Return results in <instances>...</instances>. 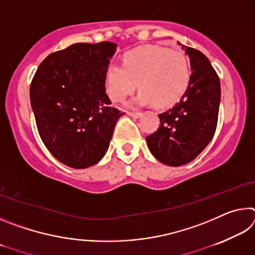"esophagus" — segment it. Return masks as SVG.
Instances as JSON below:
<instances>
[{
    "label": "esophagus",
    "instance_id": "esophagus-1",
    "mask_svg": "<svg viewBox=\"0 0 255 255\" xmlns=\"http://www.w3.org/2000/svg\"><path fill=\"white\" fill-rule=\"evenodd\" d=\"M128 116H130L132 118H139L141 116V112H133V111H128L127 112Z\"/></svg>",
    "mask_w": 255,
    "mask_h": 255
}]
</instances>
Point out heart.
<instances>
[{
	"label": "heart",
	"mask_w": 255,
	"mask_h": 255,
	"mask_svg": "<svg viewBox=\"0 0 255 255\" xmlns=\"http://www.w3.org/2000/svg\"><path fill=\"white\" fill-rule=\"evenodd\" d=\"M123 63L124 66L110 64L105 74L106 91L115 102H123L133 92L138 82L140 91L133 102L170 107L183 97L191 80V68L185 54L163 46H143L129 50L124 55Z\"/></svg>",
	"instance_id": "b5f03b06"
}]
</instances>
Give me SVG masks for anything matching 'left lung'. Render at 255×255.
<instances>
[{
	"label": "left lung",
	"instance_id": "obj_1",
	"mask_svg": "<svg viewBox=\"0 0 255 255\" xmlns=\"http://www.w3.org/2000/svg\"><path fill=\"white\" fill-rule=\"evenodd\" d=\"M182 48L192 70L190 84L173 108L158 115V129L146 137L154 157L170 166L191 162L210 143L221 103V82L209 59L191 47Z\"/></svg>",
	"mask_w": 255,
	"mask_h": 255
}]
</instances>
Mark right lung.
Here are the masks:
<instances>
[{
	"instance_id": "add662e5",
	"label": "right lung",
	"mask_w": 255,
	"mask_h": 255,
	"mask_svg": "<svg viewBox=\"0 0 255 255\" xmlns=\"http://www.w3.org/2000/svg\"><path fill=\"white\" fill-rule=\"evenodd\" d=\"M115 42H79L42 60L30 85V101L42 143L73 169H85L105 156L118 119L105 74Z\"/></svg>"
}]
</instances>
